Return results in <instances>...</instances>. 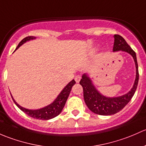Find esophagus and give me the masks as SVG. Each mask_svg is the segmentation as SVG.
I'll return each instance as SVG.
<instances>
[{
    "label": "esophagus",
    "instance_id": "obj_1",
    "mask_svg": "<svg viewBox=\"0 0 146 146\" xmlns=\"http://www.w3.org/2000/svg\"><path fill=\"white\" fill-rule=\"evenodd\" d=\"M81 79H82V76H81L80 75H77V76H75V78H74V79H75V81H76V83H79V81L81 80Z\"/></svg>",
    "mask_w": 146,
    "mask_h": 146
}]
</instances>
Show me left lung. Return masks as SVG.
<instances>
[{"label":"left lung","mask_w":146,"mask_h":146,"mask_svg":"<svg viewBox=\"0 0 146 146\" xmlns=\"http://www.w3.org/2000/svg\"><path fill=\"white\" fill-rule=\"evenodd\" d=\"M113 51L123 50L132 55L136 64V76L134 85L128 94L117 98H107L99 94L93 85L91 79L86 74L82 76L79 84L83 87L84 98L88 109L94 113L100 115H111L116 114L123 109L130 101L135 94L139 82V67L134 50L129 46L122 36L115 34Z\"/></svg>","instance_id":"8db88e82"}]
</instances>
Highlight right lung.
<instances>
[{
  "label": "right lung",
  "mask_w": 146,
  "mask_h": 146,
  "mask_svg": "<svg viewBox=\"0 0 146 146\" xmlns=\"http://www.w3.org/2000/svg\"><path fill=\"white\" fill-rule=\"evenodd\" d=\"M33 38H35L33 36L25 37V38H23V39L19 42L17 47L16 48V49H17L21 45H22L24 43H25L27 40L33 39ZM75 84H76V82L73 79L72 81H71L70 83L64 87V89L61 91L60 94H59L58 98L54 100L53 103H51L49 106L42 108V109L36 110H31L25 109V108L19 106V105L15 101L13 98V101H14V103H15L16 106H17L21 110L23 111L25 113H26L27 115H29V117H31L42 120L50 119H52L55 117L56 116H58V115L62 112L63 108H64V105H65L66 103V101H67V98H68V96L70 95L72 88V86Z\"/></svg>",
  "instance_id": "add662e5"
}]
</instances>
